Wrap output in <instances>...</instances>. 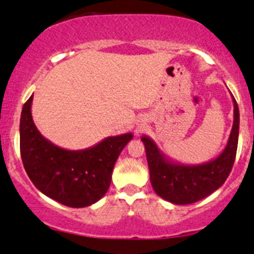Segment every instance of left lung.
I'll use <instances>...</instances> for the list:
<instances>
[{
  "label": "left lung",
  "mask_w": 254,
  "mask_h": 254,
  "mask_svg": "<svg viewBox=\"0 0 254 254\" xmlns=\"http://www.w3.org/2000/svg\"><path fill=\"white\" fill-rule=\"evenodd\" d=\"M234 122L226 147L220 155L198 165L174 161L159 149L150 137L142 136L149 167L150 183L157 196L178 205L191 204L208 197L223 185L237 156L240 115L234 97Z\"/></svg>",
  "instance_id": "left-lung-1"
}]
</instances>
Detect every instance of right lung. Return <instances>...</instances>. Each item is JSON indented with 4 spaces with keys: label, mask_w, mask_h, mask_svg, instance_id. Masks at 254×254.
Returning <instances> with one entry per match:
<instances>
[{
    "label": "right lung",
    "mask_w": 254,
    "mask_h": 254,
    "mask_svg": "<svg viewBox=\"0 0 254 254\" xmlns=\"http://www.w3.org/2000/svg\"><path fill=\"white\" fill-rule=\"evenodd\" d=\"M32 101L33 95L25 103L20 118V153L31 182L45 196L70 208L97 203L109 191L116 161L133 135L109 136L86 149H64L37 129Z\"/></svg>",
    "instance_id": "obj_1"
}]
</instances>
